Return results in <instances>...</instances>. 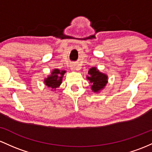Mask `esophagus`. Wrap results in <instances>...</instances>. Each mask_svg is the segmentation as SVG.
<instances>
[{
  "instance_id": "esophagus-1",
  "label": "esophagus",
  "mask_w": 152,
  "mask_h": 152,
  "mask_svg": "<svg viewBox=\"0 0 152 152\" xmlns=\"http://www.w3.org/2000/svg\"><path fill=\"white\" fill-rule=\"evenodd\" d=\"M77 68L76 67H75V66H72V69H73V70H75V69H76Z\"/></svg>"
}]
</instances>
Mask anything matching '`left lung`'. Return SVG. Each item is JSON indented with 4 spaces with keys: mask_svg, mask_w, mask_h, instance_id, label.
Instances as JSON below:
<instances>
[{
    "mask_svg": "<svg viewBox=\"0 0 152 152\" xmlns=\"http://www.w3.org/2000/svg\"><path fill=\"white\" fill-rule=\"evenodd\" d=\"M88 74H90V76L87 78L92 84L91 89L94 92H98L103 89L107 84L108 77L100 72L95 67H92L88 72Z\"/></svg>",
    "mask_w": 152,
    "mask_h": 152,
    "instance_id": "1",
    "label": "left lung"
}]
</instances>
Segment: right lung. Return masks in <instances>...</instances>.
Instances as JSON below:
<instances>
[{
	"instance_id": "obj_1",
	"label": "right lung",
	"mask_w": 152,
	"mask_h": 152,
	"mask_svg": "<svg viewBox=\"0 0 152 152\" xmlns=\"http://www.w3.org/2000/svg\"><path fill=\"white\" fill-rule=\"evenodd\" d=\"M65 72V71H60L59 69H55L52 72V75L44 80L46 85H47L49 88H51L52 89L55 90V88L59 87L62 83V76Z\"/></svg>"
}]
</instances>
